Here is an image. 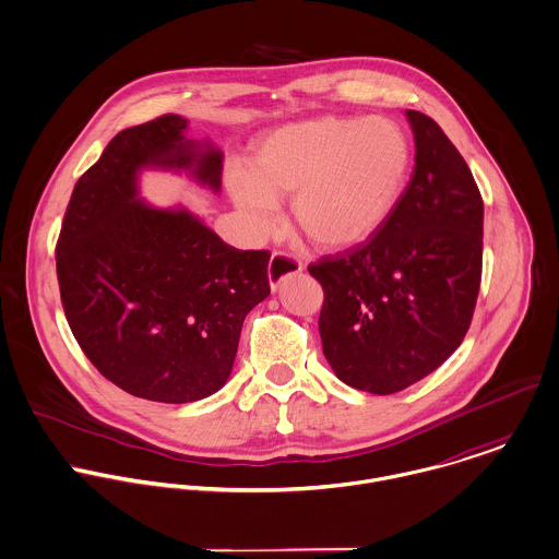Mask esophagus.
Listing matches in <instances>:
<instances>
[{"label":"esophagus","mask_w":559,"mask_h":559,"mask_svg":"<svg viewBox=\"0 0 559 559\" xmlns=\"http://www.w3.org/2000/svg\"><path fill=\"white\" fill-rule=\"evenodd\" d=\"M300 272H302V263L300 261H296L289 254L274 252L272 259H270V265H267V281H270L272 292H276L283 281H287L289 276L300 274Z\"/></svg>","instance_id":"1"}]
</instances>
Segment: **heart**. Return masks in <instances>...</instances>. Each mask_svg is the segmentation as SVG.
I'll use <instances>...</instances> for the list:
<instances>
[{
    "label": "heart",
    "instance_id": "1",
    "mask_svg": "<svg viewBox=\"0 0 559 559\" xmlns=\"http://www.w3.org/2000/svg\"><path fill=\"white\" fill-rule=\"evenodd\" d=\"M411 173V142L384 116H322L267 133L250 170H228L235 207L257 233L292 199L298 230L320 250L338 252L367 241L397 210Z\"/></svg>",
    "mask_w": 559,
    "mask_h": 559
}]
</instances>
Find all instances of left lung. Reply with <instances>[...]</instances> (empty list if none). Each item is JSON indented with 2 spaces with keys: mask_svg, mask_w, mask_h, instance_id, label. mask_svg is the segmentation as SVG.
Segmentation results:
<instances>
[{
  "mask_svg": "<svg viewBox=\"0 0 559 559\" xmlns=\"http://www.w3.org/2000/svg\"><path fill=\"white\" fill-rule=\"evenodd\" d=\"M415 170L373 237L309 265L324 289L320 335L336 378L373 395L397 393L455 352L481 281L484 203L445 131L406 110Z\"/></svg>",
  "mask_w": 559,
  "mask_h": 559,
  "instance_id": "8db88e82",
  "label": "left lung"
}]
</instances>
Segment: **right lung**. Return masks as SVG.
Masks as SVG:
<instances>
[{"label":"right lung","instance_id":"right-lung-1","mask_svg":"<svg viewBox=\"0 0 559 559\" xmlns=\"http://www.w3.org/2000/svg\"><path fill=\"white\" fill-rule=\"evenodd\" d=\"M166 114L122 129L75 183L56 248L62 307L91 362L122 391L188 404L221 391L243 318L270 296L267 250H237L197 214L140 199L142 170L221 192L223 151Z\"/></svg>","mask_w":559,"mask_h":559}]
</instances>
